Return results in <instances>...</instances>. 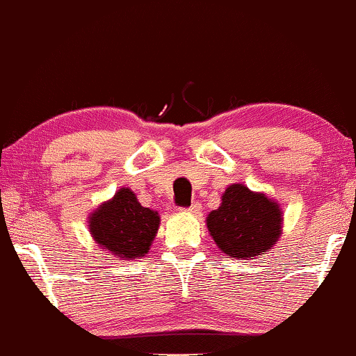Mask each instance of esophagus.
Segmentation results:
<instances>
[{
  "mask_svg": "<svg viewBox=\"0 0 356 356\" xmlns=\"http://www.w3.org/2000/svg\"><path fill=\"white\" fill-rule=\"evenodd\" d=\"M186 211L190 214H200L201 213V204L200 203H193L191 206H188Z\"/></svg>",
  "mask_w": 356,
  "mask_h": 356,
  "instance_id": "esophagus-1",
  "label": "esophagus"
}]
</instances>
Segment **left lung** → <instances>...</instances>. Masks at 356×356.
Returning <instances> with one entry per match:
<instances>
[{
  "label": "left lung",
  "mask_w": 356,
  "mask_h": 356,
  "mask_svg": "<svg viewBox=\"0 0 356 356\" xmlns=\"http://www.w3.org/2000/svg\"><path fill=\"white\" fill-rule=\"evenodd\" d=\"M206 225L218 248L241 261L266 254L277 244L282 211L264 193L231 185L222 193L221 206L208 214Z\"/></svg>",
  "instance_id": "8db88e82"
}]
</instances>
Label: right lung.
<instances>
[{"instance_id": "1", "label": "right lung", "mask_w": 356, "mask_h": 356, "mask_svg": "<svg viewBox=\"0 0 356 356\" xmlns=\"http://www.w3.org/2000/svg\"><path fill=\"white\" fill-rule=\"evenodd\" d=\"M160 216L138 203L135 193L120 188L89 216V231L102 249L122 259H138L155 239Z\"/></svg>"}]
</instances>
